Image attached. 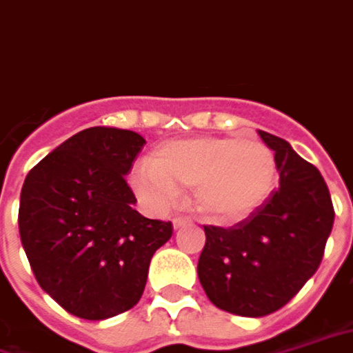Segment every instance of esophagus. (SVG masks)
Wrapping results in <instances>:
<instances>
[{
	"label": "esophagus",
	"mask_w": 353,
	"mask_h": 353,
	"mask_svg": "<svg viewBox=\"0 0 353 353\" xmlns=\"http://www.w3.org/2000/svg\"><path fill=\"white\" fill-rule=\"evenodd\" d=\"M188 223H190V218H188V216H176V218H173L174 230H179V228H184V225H188Z\"/></svg>",
	"instance_id": "34e87169"
}]
</instances>
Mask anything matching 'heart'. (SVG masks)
Returning <instances> with one entry per match:
<instances>
[{"label":"heart","instance_id":"b5f03b06","mask_svg":"<svg viewBox=\"0 0 353 353\" xmlns=\"http://www.w3.org/2000/svg\"><path fill=\"white\" fill-rule=\"evenodd\" d=\"M133 192L150 207L165 210L180 190H194L197 212L214 223H236L258 212L279 184V163L258 139L201 135L156 146L150 165L130 174Z\"/></svg>","mask_w":353,"mask_h":353}]
</instances>
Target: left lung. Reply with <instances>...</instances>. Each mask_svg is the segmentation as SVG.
<instances>
[{
  "label": "left lung",
  "instance_id": "8db88e82",
  "mask_svg": "<svg viewBox=\"0 0 353 353\" xmlns=\"http://www.w3.org/2000/svg\"><path fill=\"white\" fill-rule=\"evenodd\" d=\"M276 156L280 184L271 199L233 228L205 225L197 274L212 305L261 318L276 312L318 271L335 210L320 171L288 141L258 131Z\"/></svg>",
  "mask_w": 353,
  "mask_h": 353
}]
</instances>
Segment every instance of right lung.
I'll use <instances>...</instances> for the list:
<instances>
[{"instance_id": "right-lung-1", "label": "right lung", "mask_w": 353, "mask_h": 353, "mask_svg": "<svg viewBox=\"0 0 353 353\" xmlns=\"http://www.w3.org/2000/svg\"><path fill=\"white\" fill-rule=\"evenodd\" d=\"M146 141L118 128H88L28 173L18 230L39 285L69 314L107 320L145 292L154 252L173 223L150 220L125 174Z\"/></svg>"}]
</instances>
